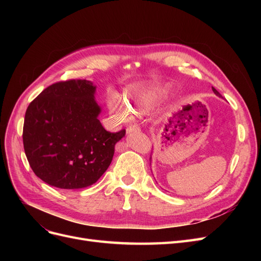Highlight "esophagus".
<instances>
[{
	"label": "esophagus",
	"instance_id": "1",
	"mask_svg": "<svg viewBox=\"0 0 261 261\" xmlns=\"http://www.w3.org/2000/svg\"><path fill=\"white\" fill-rule=\"evenodd\" d=\"M139 130H140V128H139L138 125H130V126H128L127 129H126V132H127V134L134 133V132H139Z\"/></svg>",
	"mask_w": 261,
	"mask_h": 261
}]
</instances>
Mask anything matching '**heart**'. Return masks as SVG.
Segmentation results:
<instances>
[{
    "instance_id": "heart-1",
    "label": "heart",
    "mask_w": 261,
    "mask_h": 261,
    "mask_svg": "<svg viewBox=\"0 0 261 261\" xmlns=\"http://www.w3.org/2000/svg\"><path fill=\"white\" fill-rule=\"evenodd\" d=\"M167 93V89L163 87H154L145 91H135L128 90L124 97V103L129 109V111L134 113H141L146 109L151 107L154 102L163 98ZM110 111L115 116L126 120L128 117V110L124 108L117 100H111L109 103Z\"/></svg>"
}]
</instances>
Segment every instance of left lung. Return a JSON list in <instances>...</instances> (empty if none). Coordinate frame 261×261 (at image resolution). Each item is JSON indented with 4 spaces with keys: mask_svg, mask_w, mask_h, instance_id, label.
<instances>
[{
    "mask_svg": "<svg viewBox=\"0 0 261 261\" xmlns=\"http://www.w3.org/2000/svg\"><path fill=\"white\" fill-rule=\"evenodd\" d=\"M212 90H213V92H215L216 94H217V96H219V97H221V94L218 92V90H216L215 88H213V87H212Z\"/></svg>",
    "mask_w": 261,
    "mask_h": 261,
    "instance_id": "left-lung-1",
    "label": "left lung"
}]
</instances>
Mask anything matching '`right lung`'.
Returning <instances> with one entry per match:
<instances>
[{
  "mask_svg": "<svg viewBox=\"0 0 261 261\" xmlns=\"http://www.w3.org/2000/svg\"><path fill=\"white\" fill-rule=\"evenodd\" d=\"M90 81L52 84L30 102L22 143L35 174L62 189L88 187L111 164L125 129L110 133L98 120L101 109Z\"/></svg>",
  "mask_w": 261,
  "mask_h": 261,
  "instance_id": "obj_1",
  "label": "right lung"
}]
</instances>
